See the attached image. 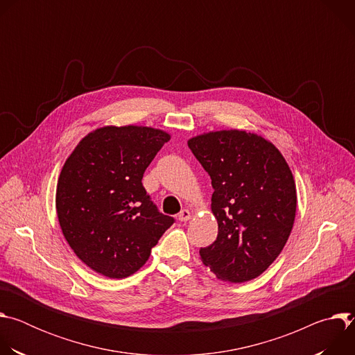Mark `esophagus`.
Here are the masks:
<instances>
[{
	"mask_svg": "<svg viewBox=\"0 0 355 355\" xmlns=\"http://www.w3.org/2000/svg\"><path fill=\"white\" fill-rule=\"evenodd\" d=\"M191 219V212L188 209H182L180 214H178V220L181 222H187Z\"/></svg>",
	"mask_w": 355,
	"mask_h": 355,
	"instance_id": "1",
	"label": "esophagus"
}]
</instances>
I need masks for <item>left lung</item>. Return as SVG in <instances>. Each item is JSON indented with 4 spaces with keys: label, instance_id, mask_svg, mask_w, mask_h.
<instances>
[{
    "label": "left lung",
    "instance_id": "1",
    "mask_svg": "<svg viewBox=\"0 0 355 355\" xmlns=\"http://www.w3.org/2000/svg\"><path fill=\"white\" fill-rule=\"evenodd\" d=\"M188 147L211 175L218 237L199 256L219 279L240 284L261 275L279 256L296 212V187L281 151L245 130L195 136Z\"/></svg>",
    "mask_w": 355,
    "mask_h": 355
}]
</instances>
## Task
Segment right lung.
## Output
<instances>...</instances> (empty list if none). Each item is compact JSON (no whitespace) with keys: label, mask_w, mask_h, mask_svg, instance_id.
Segmentation results:
<instances>
[{"label":"right lung","mask_w":355,"mask_h":355,"mask_svg":"<svg viewBox=\"0 0 355 355\" xmlns=\"http://www.w3.org/2000/svg\"><path fill=\"white\" fill-rule=\"evenodd\" d=\"M170 137L147 126H104L83 137L66 160L56 189L59 223L76 256L95 272L116 279L135 274L174 223L141 184Z\"/></svg>","instance_id":"add662e5"}]
</instances>
